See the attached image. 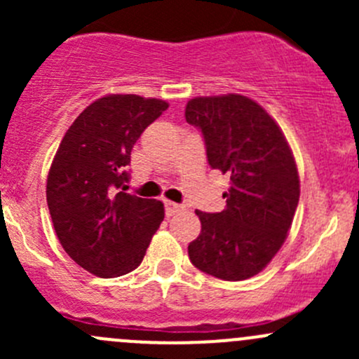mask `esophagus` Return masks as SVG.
<instances>
[{
	"label": "esophagus",
	"instance_id": "esophagus-1",
	"mask_svg": "<svg viewBox=\"0 0 359 359\" xmlns=\"http://www.w3.org/2000/svg\"><path fill=\"white\" fill-rule=\"evenodd\" d=\"M186 208V206L179 205V203H173V201H165V210H166V215L172 217L175 215V213L182 212V210Z\"/></svg>",
	"mask_w": 359,
	"mask_h": 359
}]
</instances>
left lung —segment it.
<instances>
[{"label": "left lung", "instance_id": "1", "mask_svg": "<svg viewBox=\"0 0 359 359\" xmlns=\"http://www.w3.org/2000/svg\"><path fill=\"white\" fill-rule=\"evenodd\" d=\"M186 121L201 130L208 165L231 180L222 212L196 210L201 233L189 259L220 280H247L273 260L292 227L300 196L292 149L266 109L238 93L191 99Z\"/></svg>", "mask_w": 359, "mask_h": 359}]
</instances>
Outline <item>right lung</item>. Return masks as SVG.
<instances>
[{
    "label": "right lung",
    "instance_id": "1",
    "mask_svg": "<svg viewBox=\"0 0 359 359\" xmlns=\"http://www.w3.org/2000/svg\"><path fill=\"white\" fill-rule=\"evenodd\" d=\"M168 102L106 95L74 119L46 180L57 238L78 266L100 278L137 269L165 219V206L125 193L132 147Z\"/></svg>",
    "mask_w": 359,
    "mask_h": 359
}]
</instances>
